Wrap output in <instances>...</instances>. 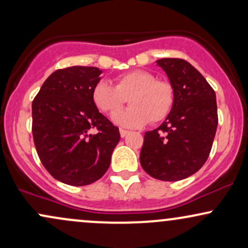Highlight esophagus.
I'll list each match as a JSON object with an SVG mask.
<instances>
[{
	"label": "esophagus",
	"instance_id": "esophagus-1",
	"mask_svg": "<svg viewBox=\"0 0 248 248\" xmlns=\"http://www.w3.org/2000/svg\"><path fill=\"white\" fill-rule=\"evenodd\" d=\"M128 133H129V132H128V130L122 129V128H120V135H121V138H124V136H126Z\"/></svg>",
	"mask_w": 248,
	"mask_h": 248
}]
</instances>
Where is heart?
<instances>
[{
  "label": "heart",
  "instance_id": "1",
  "mask_svg": "<svg viewBox=\"0 0 248 248\" xmlns=\"http://www.w3.org/2000/svg\"><path fill=\"white\" fill-rule=\"evenodd\" d=\"M128 99L129 108L115 113L113 121L124 127H141L148 121L158 124L171 112L175 88L171 82L152 72L135 70L116 77L115 86L101 80L92 90V100L101 112L113 114Z\"/></svg>",
  "mask_w": 248,
  "mask_h": 248
}]
</instances>
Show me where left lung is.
I'll return each mask as SVG.
<instances>
[{"mask_svg": "<svg viewBox=\"0 0 248 248\" xmlns=\"http://www.w3.org/2000/svg\"><path fill=\"white\" fill-rule=\"evenodd\" d=\"M175 88V104L166 121L146 132L140 163L148 175L161 181H181L204 166L218 126L216 93L190 62L158 59Z\"/></svg>", "mask_w": 248, "mask_h": 248, "instance_id": "8db88e82", "label": "left lung"}]
</instances>
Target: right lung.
Returning <instances> with one entry per match:
<instances>
[{"instance_id": "1", "label": "right lung", "mask_w": 248, "mask_h": 248, "mask_svg": "<svg viewBox=\"0 0 248 248\" xmlns=\"http://www.w3.org/2000/svg\"><path fill=\"white\" fill-rule=\"evenodd\" d=\"M101 70L71 66L51 75L32 101V135L39 160L57 181L73 186L98 181L120 141L119 128L92 100ZM95 129L97 133L91 134Z\"/></svg>"}]
</instances>
